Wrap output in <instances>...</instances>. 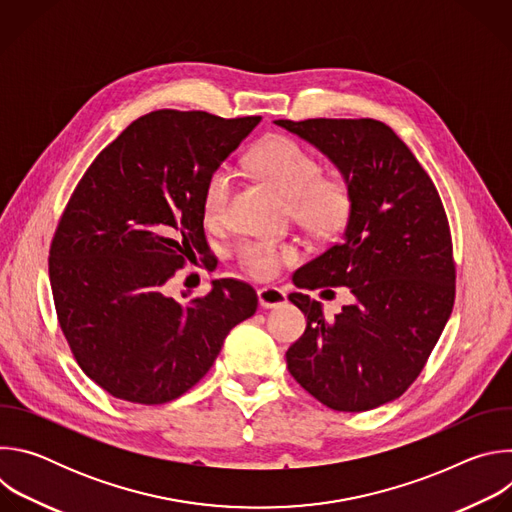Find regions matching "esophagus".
Wrapping results in <instances>:
<instances>
[{
    "instance_id": "esophagus-1",
    "label": "esophagus",
    "mask_w": 512,
    "mask_h": 512,
    "mask_svg": "<svg viewBox=\"0 0 512 512\" xmlns=\"http://www.w3.org/2000/svg\"><path fill=\"white\" fill-rule=\"evenodd\" d=\"M257 296H259L261 308H277V306H283V304L287 302L285 291L279 289V287H273V285L261 287V289L257 291Z\"/></svg>"
}]
</instances>
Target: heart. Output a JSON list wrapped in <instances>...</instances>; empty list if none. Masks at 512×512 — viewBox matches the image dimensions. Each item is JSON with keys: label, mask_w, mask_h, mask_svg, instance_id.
I'll return each instance as SVG.
<instances>
[{"label": "heart", "mask_w": 512, "mask_h": 512, "mask_svg": "<svg viewBox=\"0 0 512 512\" xmlns=\"http://www.w3.org/2000/svg\"><path fill=\"white\" fill-rule=\"evenodd\" d=\"M249 166L287 202L291 216L316 237H332L344 229L352 212V192L338 178H322V164L294 139L275 135L251 154ZM233 196V174L221 166L212 170L202 192L208 223H221ZM294 245L243 241L237 247L239 267L255 279H271L281 263L294 261Z\"/></svg>", "instance_id": "obj_1"}]
</instances>
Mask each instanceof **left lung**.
<instances>
[{"label":"left lung","mask_w":512,"mask_h":512,"mask_svg":"<svg viewBox=\"0 0 512 512\" xmlns=\"http://www.w3.org/2000/svg\"><path fill=\"white\" fill-rule=\"evenodd\" d=\"M324 154L352 192L342 241L294 273L304 289L346 287L332 320L320 302L289 294L306 332L287 369L334 411H369L407 391L454 308L448 216L431 178L397 133L375 119L273 121Z\"/></svg>","instance_id":"1"}]
</instances>
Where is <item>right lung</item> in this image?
<instances>
[{
    "instance_id": "add662e5",
    "label": "right lung",
    "mask_w": 512,
    "mask_h": 512,
    "mask_svg": "<svg viewBox=\"0 0 512 512\" xmlns=\"http://www.w3.org/2000/svg\"><path fill=\"white\" fill-rule=\"evenodd\" d=\"M259 121L148 113L72 192L50 247V287L72 354L109 395L141 405L178 399L257 312L249 283L216 279L204 298L178 302L168 281L208 249L204 184Z\"/></svg>"
}]
</instances>
